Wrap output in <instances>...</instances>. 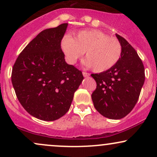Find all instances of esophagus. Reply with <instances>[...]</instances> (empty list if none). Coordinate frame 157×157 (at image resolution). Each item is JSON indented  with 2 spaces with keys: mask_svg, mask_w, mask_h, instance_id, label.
<instances>
[{
  "mask_svg": "<svg viewBox=\"0 0 157 157\" xmlns=\"http://www.w3.org/2000/svg\"><path fill=\"white\" fill-rule=\"evenodd\" d=\"M82 75H83V76L86 77L90 76V74L86 72V71H83V72H82Z\"/></svg>",
  "mask_w": 157,
  "mask_h": 157,
  "instance_id": "34e87169",
  "label": "esophagus"
}]
</instances>
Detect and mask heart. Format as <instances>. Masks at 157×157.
<instances>
[{"instance_id":"b5f03b06","label":"heart","mask_w":157,"mask_h":157,"mask_svg":"<svg viewBox=\"0 0 157 157\" xmlns=\"http://www.w3.org/2000/svg\"><path fill=\"white\" fill-rule=\"evenodd\" d=\"M61 46L67 60L72 64L86 52L85 64L98 73L107 71L117 63L122 51L118 39L95 29L77 32L75 38L66 36Z\"/></svg>"}]
</instances>
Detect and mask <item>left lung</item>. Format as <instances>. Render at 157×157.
I'll list each match as a JSON object with an SVG mask.
<instances>
[{
	"label": "left lung",
	"mask_w": 157,
	"mask_h": 157,
	"mask_svg": "<svg viewBox=\"0 0 157 157\" xmlns=\"http://www.w3.org/2000/svg\"><path fill=\"white\" fill-rule=\"evenodd\" d=\"M122 45L117 63L107 71L91 74L97 88L91 94L100 114L112 120L125 117L137 102L145 82V68L137 52L125 38L116 34Z\"/></svg>",
	"instance_id": "left-lung-1"
}]
</instances>
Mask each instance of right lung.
<instances>
[{"label":"right lung","instance_id":"1","mask_svg":"<svg viewBox=\"0 0 157 157\" xmlns=\"http://www.w3.org/2000/svg\"><path fill=\"white\" fill-rule=\"evenodd\" d=\"M68 23L45 29L21 52L12 71L20 103L32 116L54 121L66 114L83 80L82 71L65 61L61 40Z\"/></svg>","mask_w":157,"mask_h":157}]
</instances>
